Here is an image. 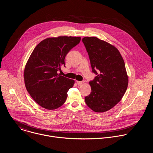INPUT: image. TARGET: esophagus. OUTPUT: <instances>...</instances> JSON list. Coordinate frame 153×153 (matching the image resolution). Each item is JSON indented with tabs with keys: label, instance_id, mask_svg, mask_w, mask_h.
<instances>
[{
	"label": "esophagus",
	"instance_id": "1",
	"mask_svg": "<svg viewBox=\"0 0 153 153\" xmlns=\"http://www.w3.org/2000/svg\"><path fill=\"white\" fill-rule=\"evenodd\" d=\"M83 83V82H81V81H77V84L78 85H82Z\"/></svg>",
	"mask_w": 153,
	"mask_h": 153
}]
</instances>
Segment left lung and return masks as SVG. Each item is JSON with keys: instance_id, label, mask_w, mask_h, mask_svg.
<instances>
[{"instance_id": "obj_1", "label": "left lung", "mask_w": 153, "mask_h": 153, "mask_svg": "<svg viewBox=\"0 0 153 153\" xmlns=\"http://www.w3.org/2000/svg\"><path fill=\"white\" fill-rule=\"evenodd\" d=\"M82 40L97 75L89 82L92 91L85 97V103L94 111L103 113L118 103L126 92L128 77L125 62L119 50L109 43L96 37Z\"/></svg>"}]
</instances>
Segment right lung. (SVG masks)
Here are the masks:
<instances>
[{
  "label": "right lung",
  "instance_id": "add662e5",
  "mask_svg": "<svg viewBox=\"0 0 153 153\" xmlns=\"http://www.w3.org/2000/svg\"><path fill=\"white\" fill-rule=\"evenodd\" d=\"M80 37L59 36L41 41L32 52L24 70L26 88L33 100L47 110H55L66 100L74 80L59 74L68 52Z\"/></svg>",
  "mask_w": 153,
  "mask_h": 153
}]
</instances>
